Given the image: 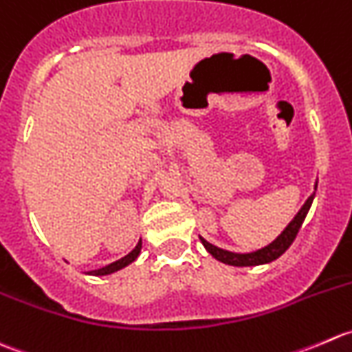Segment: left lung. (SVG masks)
<instances>
[{"label": "left lung", "instance_id": "obj_1", "mask_svg": "<svg viewBox=\"0 0 352 352\" xmlns=\"http://www.w3.org/2000/svg\"><path fill=\"white\" fill-rule=\"evenodd\" d=\"M315 190H316V184H315ZM313 198H315V193L309 195L308 200H306L305 205H302V207L299 208V212L294 215L293 221H291L289 224H287V228L284 229V231L280 232V234L277 236V238L274 239V241L270 243V245L263 246L262 250H256V252H252V253L228 252V250H222V248H219V246L212 245V243H208L207 239H204L200 236L201 245L205 246V250H207V252L210 253V255L214 256L215 260H219V262L226 263V265L255 267V265H263V263L274 262V260L279 258V256L283 255V253L286 252V250L289 248L291 245H293L296 234H298L299 228H301L302 221H305L306 214H308L309 207H311Z\"/></svg>", "mask_w": 352, "mask_h": 352}]
</instances>
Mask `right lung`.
Listing matches in <instances>:
<instances>
[{"label": "right lung", "instance_id": "add662e5", "mask_svg": "<svg viewBox=\"0 0 352 352\" xmlns=\"http://www.w3.org/2000/svg\"><path fill=\"white\" fill-rule=\"evenodd\" d=\"M140 250H142V239H140V241H138V245L135 246V248L131 250L130 253H128L126 256H123V258H121V260H116V262L109 263V265L102 267V269L90 270L89 274H90V276H109V274L118 272V270L124 269V267L130 265L131 262H135V260H137V256L140 255Z\"/></svg>", "mask_w": 352, "mask_h": 352}]
</instances>
